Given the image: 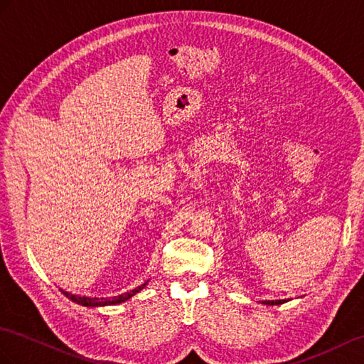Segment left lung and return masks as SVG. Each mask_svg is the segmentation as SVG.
<instances>
[{"instance_id":"8db88e82","label":"left lung","mask_w":364,"mask_h":364,"mask_svg":"<svg viewBox=\"0 0 364 364\" xmlns=\"http://www.w3.org/2000/svg\"><path fill=\"white\" fill-rule=\"evenodd\" d=\"M287 303V299H272V301H261V304L265 306H279V304H284Z\"/></svg>"}]
</instances>
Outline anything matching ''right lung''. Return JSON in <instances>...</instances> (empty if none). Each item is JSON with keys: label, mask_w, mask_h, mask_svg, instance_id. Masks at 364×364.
I'll use <instances>...</instances> for the list:
<instances>
[{"label": "right lung", "mask_w": 364, "mask_h": 364, "mask_svg": "<svg viewBox=\"0 0 364 364\" xmlns=\"http://www.w3.org/2000/svg\"><path fill=\"white\" fill-rule=\"evenodd\" d=\"M148 284V282H145V284L139 286L137 289L131 290V291H127V294H122L119 296H112V298H91V296H80V295H74V294H69V291H63V295H66L70 301H74L75 304H80V306H85V307H105V306H115V304H120V303H125V301H128L129 298L134 296L136 294H139V291L144 289L145 286Z\"/></svg>", "instance_id": "right-lung-1"}]
</instances>
